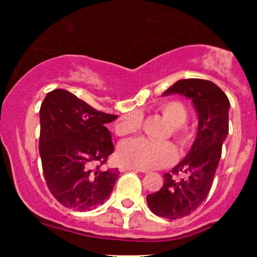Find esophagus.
<instances>
[{"label": "esophagus", "instance_id": "obj_1", "mask_svg": "<svg viewBox=\"0 0 257 257\" xmlns=\"http://www.w3.org/2000/svg\"><path fill=\"white\" fill-rule=\"evenodd\" d=\"M119 170H120V172H128V170H133V172H143V173H147V170L139 169V168H133V167H131V165H124V164L119 167Z\"/></svg>", "mask_w": 257, "mask_h": 257}]
</instances>
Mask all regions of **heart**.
<instances>
[{
	"label": "heart",
	"instance_id": "b5f03b06",
	"mask_svg": "<svg viewBox=\"0 0 257 257\" xmlns=\"http://www.w3.org/2000/svg\"><path fill=\"white\" fill-rule=\"evenodd\" d=\"M159 112L173 126V137L180 144L190 143L191 133L184 126L188 120V109L179 100H168L159 107ZM142 118L138 114H125L115 125L118 136L134 134L141 129ZM118 157L124 164L139 169H157L167 167L177 159V150L170 143H152L147 139H131L118 148Z\"/></svg>",
	"mask_w": 257,
	"mask_h": 257
}]
</instances>
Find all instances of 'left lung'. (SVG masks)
Returning <instances> with one entry per match:
<instances>
[{
  "label": "left lung",
  "mask_w": 257,
  "mask_h": 257,
  "mask_svg": "<svg viewBox=\"0 0 257 257\" xmlns=\"http://www.w3.org/2000/svg\"><path fill=\"white\" fill-rule=\"evenodd\" d=\"M169 94L191 99L199 118L198 134L190 152L172 173L163 175L162 189L147 196L148 206L155 215L175 220L198 209L211 189L222 143L229 133L230 102L215 83L198 78L178 80L163 93ZM179 174L181 178L172 177Z\"/></svg>",
  "instance_id": "left-lung-1"
}]
</instances>
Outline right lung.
Listing matches in <instances>:
<instances>
[{"mask_svg": "<svg viewBox=\"0 0 257 257\" xmlns=\"http://www.w3.org/2000/svg\"><path fill=\"white\" fill-rule=\"evenodd\" d=\"M118 115L94 109L66 89L47 93L40 109V155L57 201L76 211L102 205L119 177L105 169L114 152L107 124Z\"/></svg>", "mask_w": 257, "mask_h": 257, "instance_id": "right-lung-1", "label": "right lung"}]
</instances>
